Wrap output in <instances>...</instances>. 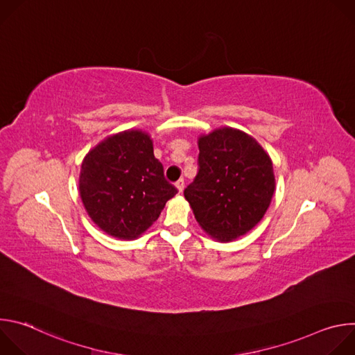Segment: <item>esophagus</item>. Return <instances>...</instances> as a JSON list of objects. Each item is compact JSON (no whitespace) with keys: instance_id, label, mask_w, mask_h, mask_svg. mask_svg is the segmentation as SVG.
Here are the masks:
<instances>
[{"instance_id":"obj_1","label":"esophagus","mask_w":355,"mask_h":355,"mask_svg":"<svg viewBox=\"0 0 355 355\" xmlns=\"http://www.w3.org/2000/svg\"><path fill=\"white\" fill-rule=\"evenodd\" d=\"M175 187H177L178 192H182V191H184V187H185V182H184V180H182V178H181V180H178V181L175 182Z\"/></svg>"}]
</instances>
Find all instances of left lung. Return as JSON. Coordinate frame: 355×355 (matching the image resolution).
<instances>
[{"instance_id":"8db88e82","label":"left lung","mask_w":355,"mask_h":355,"mask_svg":"<svg viewBox=\"0 0 355 355\" xmlns=\"http://www.w3.org/2000/svg\"><path fill=\"white\" fill-rule=\"evenodd\" d=\"M199 171L185 188L199 226L219 241H232L266 215L275 189L272 162L250 135L220 128L198 139Z\"/></svg>"}]
</instances>
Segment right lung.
Segmentation results:
<instances>
[{"label":"right lung","instance_id":"add662e5","mask_svg":"<svg viewBox=\"0 0 355 355\" xmlns=\"http://www.w3.org/2000/svg\"><path fill=\"white\" fill-rule=\"evenodd\" d=\"M78 188L92 222L123 240L146 232L178 192L164 178L150 136L133 129L110 136L88 151Z\"/></svg>","mask_w":355,"mask_h":355}]
</instances>
